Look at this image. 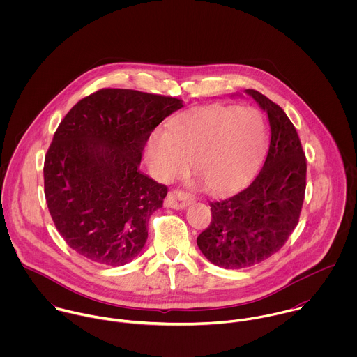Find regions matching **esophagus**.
<instances>
[{"label": "esophagus", "instance_id": "1", "mask_svg": "<svg viewBox=\"0 0 357 357\" xmlns=\"http://www.w3.org/2000/svg\"><path fill=\"white\" fill-rule=\"evenodd\" d=\"M192 201H194V198L185 192L172 191V192H169V195L166 198V204L172 208L181 210V208H185Z\"/></svg>", "mask_w": 357, "mask_h": 357}]
</instances>
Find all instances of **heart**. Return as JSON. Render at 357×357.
Instances as JSON below:
<instances>
[{"label": "heart", "mask_w": 357, "mask_h": 357, "mask_svg": "<svg viewBox=\"0 0 357 357\" xmlns=\"http://www.w3.org/2000/svg\"><path fill=\"white\" fill-rule=\"evenodd\" d=\"M268 126L253 107L213 105L174 119L169 132L156 129L147 156L160 181L192 170L210 192H224L243 184L265 150Z\"/></svg>", "instance_id": "heart-1"}]
</instances>
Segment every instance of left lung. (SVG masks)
<instances>
[{"instance_id":"obj_1","label":"left lung","mask_w":357,"mask_h":357,"mask_svg":"<svg viewBox=\"0 0 357 357\" xmlns=\"http://www.w3.org/2000/svg\"><path fill=\"white\" fill-rule=\"evenodd\" d=\"M245 93L268 116V153L250 185L210 202V225L197 239L202 255L225 269L248 268L279 252L298 224L305 195V153L294 125L266 96Z\"/></svg>"}]
</instances>
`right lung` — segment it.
<instances>
[{"label":"right lung","mask_w":357,"mask_h":357,"mask_svg":"<svg viewBox=\"0 0 357 357\" xmlns=\"http://www.w3.org/2000/svg\"><path fill=\"white\" fill-rule=\"evenodd\" d=\"M183 100L130 89H102L60 122L45 156L52 220L86 259L125 265L143 250L149 220L167 187L139 170L153 129Z\"/></svg>","instance_id":"right-lung-1"}]
</instances>
